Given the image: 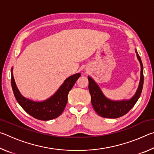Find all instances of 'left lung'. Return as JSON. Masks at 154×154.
Returning <instances> with one entry per match:
<instances>
[{"label":"left lung","mask_w":154,"mask_h":154,"mask_svg":"<svg viewBox=\"0 0 154 154\" xmlns=\"http://www.w3.org/2000/svg\"><path fill=\"white\" fill-rule=\"evenodd\" d=\"M135 51L140 64V79L139 88L136 93L130 100L114 101L108 99L103 94L97 83L92 79V78L90 76L88 77L89 82L88 88L91 95V102L94 109L98 116L106 118H120L126 115L133 107L137 100H139L143 90L144 76H143V66L141 59L138 54L137 51L135 50Z\"/></svg>","instance_id":"1"}]
</instances>
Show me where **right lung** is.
Instances as JSON below:
<instances>
[{"mask_svg": "<svg viewBox=\"0 0 154 154\" xmlns=\"http://www.w3.org/2000/svg\"><path fill=\"white\" fill-rule=\"evenodd\" d=\"M12 71L13 68L11 69V86L17 103L27 113L33 118L43 121L51 120L60 116L66 105L69 91L81 76L80 73H77L68 77L57 92L50 98L42 102H35L21 94L15 84Z\"/></svg>", "mask_w": 154, "mask_h": 154, "instance_id": "right-lung-1", "label": "right lung"}]
</instances>
